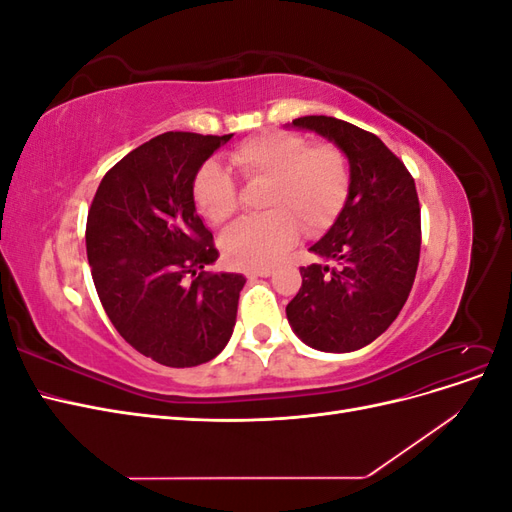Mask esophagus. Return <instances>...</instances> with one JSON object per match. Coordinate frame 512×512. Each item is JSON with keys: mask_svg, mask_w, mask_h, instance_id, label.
<instances>
[{"mask_svg": "<svg viewBox=\"0 0 512 512\" xmlns=\"http://www.w3.org/2000/svg\"><path fill=\"white\" fill-rule=\"evenodd\" d=\"M273 275V269H256V271H247V277L254 280V277H269Z\"/></svg>", "mask_w": 512, "mask_h": 512, "instance_id": "1", "label": "esophagus"}]
</instances>
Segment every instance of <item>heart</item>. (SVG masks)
<instances>
[{
  "mask_svg": "<svg viewBox=\"0 0 512 512\" xmlns=\"http://www.w3.org/2000/svg\"><path fill=\"white\" fill-rule=\"evenodd\" d=\"M245 181H262L260 207L267 213L228 228L222 252L241 269H262L297 239L299 226L316 232L344 207L350 173L335 145H309L292 132H269L230 153ZM194 203L211 224H224L239 209L237 185L218 162H205L194 179Z\"/></svg>",
  "mask_w": 512,
  "mask_h": 512,
  "instance_id": "1",
  "label": "heart"
}]
</instances>
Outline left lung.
<instances>
[{
    "label": "left lung",
    "mask_w": 512,
    "mask_h": 512,
    "mask_svg": "<svg viewBox=\"0 0 512 512\" xmlns=\"http://www.w3.org/2000/svg\"><path fill=\"white\" fill-rule=\"evenodd\" d=\"M292 128L316 132L344 151L350 188L344 209L309 252L303 284L286 316L303 344L352 352L374 342L408 301L421 254V207L414 179L376 134L348 121L309 115Z\"/></svg>",
    "instance_id": "obj_1"
}]
</instances>
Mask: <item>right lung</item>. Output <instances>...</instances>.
<instances>
[{"mask_svg": "<svg viewBox=\"0 0 512 512\" xmlns=\"http://www.w3.org/2000/svg\"><path fill=\"white\" fill-rule=\"evenodd\" d=\"M230 138H151L108 170L87 215V258L106 316L166 367L215 359L235 329L245 277L203 271L220 254L194 203L200 166Z\"/></svg>", "mask_w": 512, "mask_h": 512, "instance_id": "add662e5", "label": "right lung"}]
</instances>
